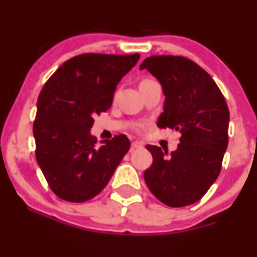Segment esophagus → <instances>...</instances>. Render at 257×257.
<instances>
[{"label":"esophagus","mask_w":257,"mask_h":257,"mask_svg":"<svg viewBox=\"0 0 257 257\" xmlns=\"http://www.w3.org/2000/svg\"><path fill=\"white\" fill-rule=\"evenodd\" d=\"M144 147V144L141 141H134L132 142V148H141Z\"/></svg>","instance_id":"34e87169"}]
</instances>
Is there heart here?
Wrapping results in <instances>:
<instances>
[{"label":"heart","mask_w":257,"mask_h":257,"mask_svg":"<svg viewBox=\"0 0 257 257\" xmlns=\"http://www.w3.org/2000/svg\"><path fill=\"white\" fill-rule=\"evenodd\" d=\"M144 81H146V80H144Z\"/></svg>","instance_id":"1"}]
</instances>
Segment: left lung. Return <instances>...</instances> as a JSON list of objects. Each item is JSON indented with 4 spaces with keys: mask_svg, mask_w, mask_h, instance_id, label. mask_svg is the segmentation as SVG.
<instances>
[{
    "mask_svg": "<svg viewBox=\"0 0 257 257\" xmlns=\"http://www.w3.org/2000/svg\"><path fill=\"white\" fill-rule=\"evenodd\" d=\"M140 69H147L163 86L165 103L157 125L181 133V144L170 154L146 146L153 163L145 171V182L166 206L195 203L220 174L228 144L226 100L211 75L189 58L151 56Z\"/></svg>",
    "mask_w": 257,
    "mask_h": 257,
    "instance_id": "8db88e82",
    "label": "left lung"
}]
</instances>
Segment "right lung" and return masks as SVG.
<instances>
[{"instance_id":"add662e5","label":"right lung","mask_w":257,"mask_h":257,"mask_svg":"<svg viewBox=\"0 0 257 257\" xmlns=\"http://www.w3.org/2000/svg\"><path fill=\"white\" fill-rule=\"evenodd\" d=\"M140 54H82L64 62L45 82L33 123L36 159L62 200L85 202L109 183L131 148L125 135L101 141L91 135L93 116L109 110L120 79Z\"/></svg>"}]
</instances>
